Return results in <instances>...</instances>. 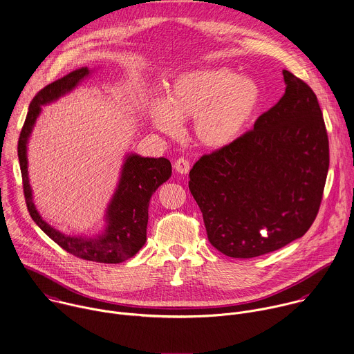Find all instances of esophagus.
Listing matches in <instances>:
<instances>
[{
  "label": "esophagus",
  "instance_id": "esophagus-1",
  "mask_svg": "<svg viewBox=\"0 0 354 354\" xmlns=\"http://www.w3.org/2000/svg\"><path fill=\"white\" fill-rule=\"evenodd\" d=\"M175 169L179 172V174H187L190 171V162L189 160L180 157L179 160L175 161Z\"/></svg>",
  "mask_w": 354,
  "mask_h": 354
}]
</instances>
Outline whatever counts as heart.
I'll list each match as a JSON object with an SVG mask.
<instances>
[{
  "label": "heart",
  "mask_w": 354,
  "mask_h": 354,
  "mask_svg": "<svg viewBox=\"0 0 354 354\" xmlns=\"http://www.w3.org/2000/svg\"><path fill=\"white\" fill-rule=\"evenodd\" d=\"M261 101V86L253 77L226 68H204L178 75L167 87L165 100L153 101L150 115L165 135H176L179 121L193 118L197 143L219 150L242 136Z\"/></svg>",
  "instance_id": "heart-1"
}]
</instances>
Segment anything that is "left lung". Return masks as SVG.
<instances>
[{"instance_id": "8db88e82", "label": "left lung", "mask_w": 354, "mask_h": 354, "mask_svg": "<svg viewBox=\"0 0 354 354\" xmlns=\"http://www.w3.org/2000/svg\"><path fill=\"white\" fill-rule=\"evenodd\" d=\"M282 98L233 145L190 169L209 243L233 259L275 252L301 238L322 200L329 142L315 93L283 71Z\"/></svg>"}]
</instances>
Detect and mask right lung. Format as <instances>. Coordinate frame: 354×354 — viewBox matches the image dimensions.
<instances>
[{"instance_id": "1", "label": "right lung", "mask_w": 354, "mask_h": 354, "mask_svg": "<svg viewBox=\"0 0 354 354\" xmlns=\"http://www.w3.org/2000/svg\"><path fill=\"white\" fill-rule=\"evenodd\" d=\"M87 75V68L76 69L41 88L32 100L18 140L24 194L32 219L50 239H53L65 252L87 261L118 264L133 257L146 243L150 198L156 190L171 178L172 167L169 160L162 157L143 158L135 154L127 158L120 186H118L106 211L105 219L108 225L105 232L95 239L65 236L44 222L33 204L28 179L26 143L36 118L41 111V105L71 91Z\"/></svg>"}]
</instances>
